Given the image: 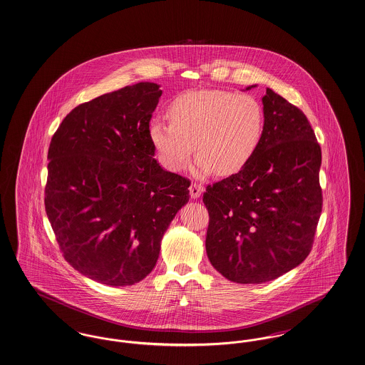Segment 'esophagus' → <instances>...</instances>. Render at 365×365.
I'll return each mask as SVG.
<instances>
[{
	"mask_svg": "<svg viewBox=\"0 0 365 365\" xmlns=\"http://www.w3.org/2000/svg\"><path fill=\"white\" fill-rule=\"evenodd\" d=\"M189 190L190 195H191V198H194V200L200 198V195L204 192V187H202L201 185H198V183H191Z\"/></svg>",
	"mask_w": 365,
	"mask_h": 365,
	"instance_id": "obj_1",
	"label": "esophagus"
}]
</instances>
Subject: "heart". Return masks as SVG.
Returning <instances> with one entry per match:
<instances>
[{
    "label": "heart",
    "mask_w": 365,
    "mask_h": 365,
    "mask_svg": "<svg viewBox=\"0 0 365 365\" xmlns=\"http://www.w3.org/2000/svg\"><path fill=\"white\" fill-rule=\"evenodd\" d=\"M171 122L149 125L150 143L171 171H180L194 152V175H232L254 156L262 140V106L250 95L219 89L182 93L168 108Z\"/></svg>",
    "instance_id": "heart-1"
}]
</instances>
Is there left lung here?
I'll list each match as a JSON object with an SVG mask.
<instances>
[{
	"instance_id": "left-lung-1",
	"label": "left lung",
	"mask_w": 365,
	"mask_h": 365,
	"mask_svg": "<svg viewBox=\"0 0 365 365\" xmlns=\"http://www.w3.org/2000/svg\"><path fill=\"white\" fill-rule=\"evenodd\" d=\"M262 104L264 129L254 156L204 192L207 258L237 284H262L299 266L321 217L315 133L303 111L273 89H266Z\"/></svg>"
}]
</instances>
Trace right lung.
Returning <instances> with one entry per match:
<instances>
[{"mask_svg":"<svg viewBox=\"0 0 365 365\" xmlns=\"http://www.w3.org/2000/svg\"><path fill=\"white\" fill-rule=\"evenodd\" d=\"M160 86L138 83L73 108L51 138L44 206L63 257L110 287L153 270L190 180L156 160L149 122Z\"/></svg>","mask_w":365,"mask_h":365,"instance_id":"1","label":"right lung"}]
</instances>
